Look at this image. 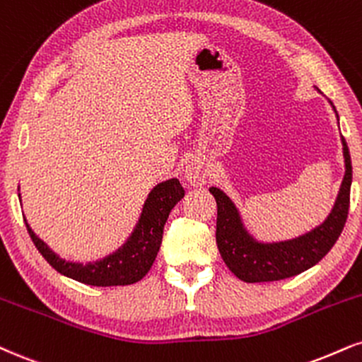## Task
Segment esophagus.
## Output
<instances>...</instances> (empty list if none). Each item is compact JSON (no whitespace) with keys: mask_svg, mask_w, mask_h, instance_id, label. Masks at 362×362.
<instances>
[{"mask_svg":"<svg viewBox=\"0 0 362 362\" xmlns=\"http://www.w3.org/2000/svg\"><path fill=\"white\" fill-rule=\"evenodd\" d=\"M185 175L192 185H202L206 184L207 180V170L202 167V163L197 162V160H194V162L187 165Z\"/></svg>","mask_w":362,"mask_h":362,"instance_id":"34e87169","label":"esophagus"}]
</instances>
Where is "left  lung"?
I'll use <instances>...</instances> for the list:
<instances>
[{
  "mask_svg": "<svg viewBox=\"0 0 362 362\" xmlns=\"http://www.w3.org/2000/svg\"><path fill=\"white\" fill-rule=\"evenodd\" d=\"M344 158H346V175H344L341 192L337 202L330 212L329 219L320 228L313 229L305 236L293 241L276 243V245H261L252 241L243 229L236 207L224 192L211 187L209 192L214 195L217 202L216 241L223 256L226 267L246 283L276 281L283 278L298 275L312 268L332 250L344 226L351 204L352 165L349 148L342 136Z\"/></svg>",
  "mask_w": 362,
  "mask_h": 362,
  "instance_id": "obj_1",
  "label": "left lung"
}]
</instances>
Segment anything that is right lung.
Listing matches in <instances>:
<instances>
[{
    "instance_id": "obj_1",
    "label": "right lung",
    "mask_w": 362,
    "mask_h": 362,
    "mask_svg": "<svg viewBox=\"0 0 362 362\" xmlns=\"http://www.w3.org/2000/svg\"><path fill=\"white\" fill-rule=\"evenodd\" d=\"M184 195V187L177 178L156 185L148 195L139 223L128 243L107 258L95 261V263L81 264L60 259L55 252L47 247L42 239L35 236L28 224L27 230L35 247L40 251L47 263L62 275L94 286L132 285L150 272L151 264L158 255L160 245H162L163 226L167 223L170 211Z\"/></svg>"
}]
</instances>
